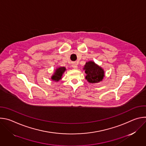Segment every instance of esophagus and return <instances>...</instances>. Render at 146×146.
Wrapping results in <instances>:
<instances>
[{"mask_svg":"<svg viewBox=\"0 0 146 146\" xmlns=\"http://www.w3.org/2000/svg\"><path fill=\"white\" fill-rule=\"evenodd\" d=\"M72 67H73V68H74V69H77V65L76 64V63H74H74L72 64Z\"/></svg>","mask_w":146,"mask_h":146,"instance_id":"34e87169","label":"esophagus"}]
</instances>
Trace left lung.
<instances>
[{
	"label": "left lung",
	"mask_w": 146,
	"mask_h": 146,
	"mask_svg": "<svg viewBox=\"0 0 146 146\" xmlns=\"http://www.w3.org/2000/svg\"><path fill=\"white\" fill-rule=\"evenodd\" d=\"M84 69L87 74L86 78L91 83L98 82L103 78V70L92 61L87 62Z\"/></svg>",
	"instance_id": "obj_1"
}]
</instances>
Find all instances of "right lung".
I'll return each instance as SVG.
<instances>
[{"instance_id":"obj_1","label":"right lung","mask_w":146,"mask_h":146,"mask_svg":"<svg viewBox=\"0 0 146 146\" xmlns=\"http://www.w3.org/2000/svg\"><path fill=\"white\" fill-rule=\"evenodd\" d=\"M65 70L66 69L65 67H60L56 69L55 72L51 77L52 80L55 81H58L60 79H61L62 76L65 71Z\"/></svg>"}]
</instances>
